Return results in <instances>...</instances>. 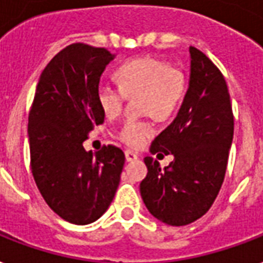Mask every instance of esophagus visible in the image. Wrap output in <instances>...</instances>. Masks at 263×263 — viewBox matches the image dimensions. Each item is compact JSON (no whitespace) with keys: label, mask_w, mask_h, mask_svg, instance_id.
<instances>
[{"label":"esophagus","mask_w":263,"mask_h":263,"mask_svg":"<svg viewBox=\"0 0 263 263\" xmlns=\"http://www.w3.org/2000/svg\"><path fill=\"white\" fill-rule=\"evenodd\" d=\"M125 158L127 162H133V160H136L138 158L137 154L136 152H133L132 149H126L125 151Z\"/></svg>","instance_id":"obj_1"}]
</instances>
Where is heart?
<instances>
[{"label":"heart","instance_id":"heart-1","mask_svg":"<svg viewBox=\"0 0 263 263\" xmlns=\"http://www.w3.org/2000/svg\"><path fill=\"white\" fill-rule=\"evenodd\" d=\"M118 87L100 85L97 103L107 118H117L123 109L126 97L138 95L140 112L151 114L164 121L173 117L186 91V77L180 67L170 66L163 59L142 56L123 63L115 71ZM155 134L154 122L129 118L117 130L118 140L140 148Z\"/></svg>","mask_w":263,"mask_h":263}]
</instances>
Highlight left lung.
<instances>
[{
  "label": "left lung",
  "mask_w": 263,
  "mask_h": 263,
  "mask_svg": "<svg viewBox=\"0 0 263 263\" xmlns=\"http://www.w3.org/2000/svg\"><path fill=\"white\" fill-rule=\"evenodd\" d=\"M191 78L178 115L151 145L152 154L174 155L167 167L146 156L148 173L140 184L146 209L172 227H184L207 213L227 173L233 138V112L227 81L195 46Z\"/></svg>",
  "instance_id": "8db88e82"
}]
</instances>
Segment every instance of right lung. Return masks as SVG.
Returning <instances> with one entry per match:
<instances>
[{
	"label": "right lung",
	"mask_w": 263,
	"mask_h": 263,
	"mask_svg": "<svg viewBox=\"0 0 263 263\" xmlns=\"http://www.w3.org/2000/svg\"><path fill=\"white\" fill-rule=\"evenodd\" d=\"M112 59L105 48L66 46L42 71L28 114L34 181L49 207L75 225L95 222L107 211L125 164L118 146L93 154L82 145L104 122L96 93Z\"/></svg>",
	"instance_id": "1"
}]
</instances>
